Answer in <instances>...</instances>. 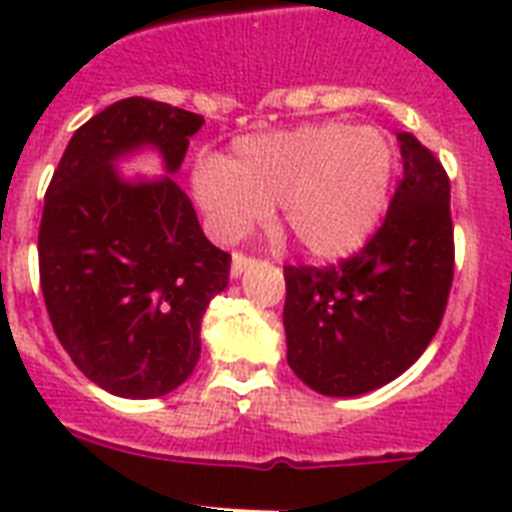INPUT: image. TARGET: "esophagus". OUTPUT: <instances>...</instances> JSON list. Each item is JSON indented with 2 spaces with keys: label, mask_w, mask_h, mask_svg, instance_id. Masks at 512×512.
I'll return each instance as SVG.
<instances>
[{
  "label": "esophagus",
  "mask_w": 512,
  "mask_h": 512,
  "mask_svg": "<svg viewBox=\"0 0 512 512\" xmlns=\"http://www.w3.org/2000/svg\"><path fill=\"white\" fill-rule=\"evenodd\" d=\"M255 263H257V260H252V257L236 252V255H233V263H231V276H233V279H239L241 273L247 271V268H252Z\"/></svg>",
  "instance_id": "obj_1"
}]
</instances>
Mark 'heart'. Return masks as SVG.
<instances>
[{
  "instance_id": "b5f03b06",
  "label": "heart",
  "mask_w": 512,
  "mask_h": 512,
  "mask_svg": "<svg viewBox=\"0 0 512 512\" xmlns=\"http://www.w3.org/2000/svg\"><path fill=\"white\" fill-rule=\"evenodd\" d=\"M396 151L380 130L345 122L236 140L228 162L201 159L193 196L223 241L241 239L276 204V215L316 257L364 244L388 209Z\"/></svg>"
}]
</instances>
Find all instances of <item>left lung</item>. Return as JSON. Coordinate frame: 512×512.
Masks as SVG:
<instances>
[{
  "mask_svg": "<svg viewBox=\"0 0 512 512\" xmlns=\"http://www.w3.org/2000/svg\"><path fill=\"white\" fill-rule=\"evenodd\" d=\"M398 146L404 180L369 244L329 268L284 265L287 361L321 396L393 382L444 319L454 276L449 177L414 135L401 132Z\"/></svg>",
  "mask_w": 512,
  "mask_h": 512,
  "instance_id": "1",
  "label": "left lung"
}]
</instances>
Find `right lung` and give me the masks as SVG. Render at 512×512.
Returning <instances> with one entry per match:
<instances>
[{"instance_id":"1","label":"right lung","mask_w":512,"mask_h":512,"mask_svg":"<svg viewBox=\"0 0 512 512\" xmlns=\"http://www.w3.org/2000/svg\"><path fill=\"white\" fill-rule=\"evenodd\" d=\"M204 116L124 98L68 140L44 196L39 276L52 329L84 377L122 398L180 388L201 353V316L228 287L231 255L204 236L175 183ZM156 150L164 176L121 175Z\"/></svg>"}]
</instances>
